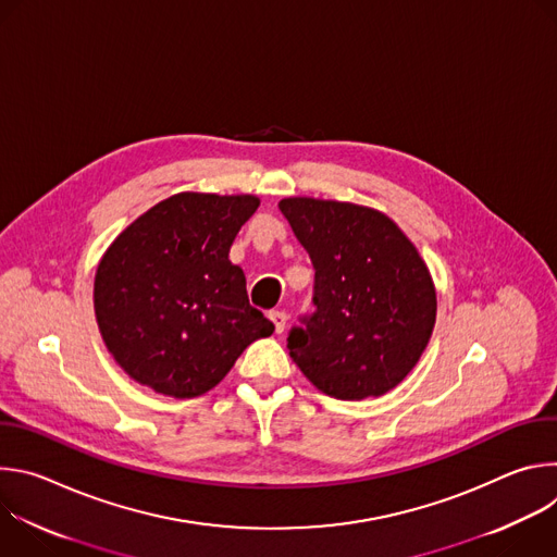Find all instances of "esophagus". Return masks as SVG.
I'll return each mask as SVG.
<instances>
[{"label":"esophagus","mask_w":557,"mask_h":557,"mask_svg":"<svg viewBox=\"0 0 557 557\" xmlns=\"http://www.w3.org/2000/svg\"><path fill=\"white\" fill-rule=\"evenodd\" d=\"M269 320L273 322L275 333H277V335H282V333H284V329H286V322H288V314H286L284 310H271V312H269Z\"/></svg>","instance_id":"obj_1"}]
</instances>
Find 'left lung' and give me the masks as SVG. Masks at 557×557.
<instances>
[{"mask_svg": "<svg viewBox=\"0 0 557 557\" xmlns=\"http://www.w3.org/2000/svg\"><path fill=\"white\" fill-rule=\"evenodd\" d=\"M280 211L314 267L317 310L290 331V359L335 399L383 396L419 363L436 324L425 260L372 207L290 196Z\"/></svg>", "mask_w": 557, "mask_h": 557, "instance_id": "1", "label": "left lung"}]
</instances>
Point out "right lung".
I'll return each instance as SVG.
<instances>
[{"label":"right lung","instance_id":"right-lung-1","mask_svg":"<svg viewBox=\"0 0 557 557\" xmlns=\"http://www.w3.org/2000/svg\"><path fill=\"white\" fill-rule=\"evenodd\" d=\"M251 194H174L125 226L95 275V314L114 361L174 399L215 387L235 359L275 326L249 304L245 271L228 260Z\"/></svg>","mask_w":557,"mask_h":557}]
</instances>
